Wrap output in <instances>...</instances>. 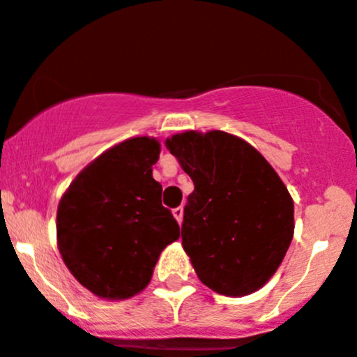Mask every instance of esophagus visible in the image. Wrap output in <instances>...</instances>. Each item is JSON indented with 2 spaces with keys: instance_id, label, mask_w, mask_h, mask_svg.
<instances>
[{
  "instance_id": "1",
  "label": "esophagus",
  "mask_w": 357,
  "mask_h": 357,
  "mask_svg": "<svg viewBox=\"0 0 357 357\" xmlns=\"http://www.w3.org/2000/svg\"><path fill=\"white\" fill-rule=\"evenodd\" d=\"M183 213H185V209H183L181 206L176 207V209H172V214H174V218L178 220V223H183Z\"/></svg>"
}]
</instances>
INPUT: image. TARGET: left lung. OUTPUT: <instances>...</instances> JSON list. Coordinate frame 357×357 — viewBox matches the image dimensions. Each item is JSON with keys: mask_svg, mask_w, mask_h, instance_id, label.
<instances>
[{"mask_svg": "<svg viewBox=\"0 0 357 357\" xmlns=\"http://www.w3.org/2000/svg\"><path fill=\"white\" fill-rule=\"evenodd\" d=\"M192 178L181 225L183 248L200 281L225 296L261 288L293 238V200L272 165L223 130L165 141Z\"/></svg>", "mask_w": 357, "mask_h": 357, "instance_id": "8db88e82", "label": "left lung"}]
</instances>
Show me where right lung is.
<instances>
[{"instance_id": "1", "label": "right lung", "mask_w": 357, "mask_h": 357, "mask_svg": "<svg viewBox=\"0 0 357 357\" xmlns=\"http://www.w3.org/2000/svg\"><path fill=\"white\" fill-rule=\"evenodd\" d=\"M158 141L132 137L86 165L57 209V242L76 281L101 298L122 300L144 289L179 225L162 206L151 167Z\"/></svg>"}]
</instances>
